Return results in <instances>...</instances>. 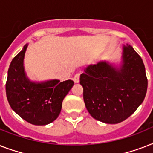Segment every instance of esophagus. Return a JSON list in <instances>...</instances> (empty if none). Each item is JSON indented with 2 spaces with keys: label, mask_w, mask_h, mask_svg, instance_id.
I'll list each match as a JSON object with an SVG mask.
<instances>
[{
  "label": "esophagus",
  "mask_w": 153,
  "mask_h": 153,
  "mask_svg": "<svg viewBox=\"0 0 153 153\" xmlns=\"http://www.w3.org/2000/svg\"><path fill=\"white\" fill-rule=\"evenodd\" d=\"M79 78H80V73H77L73 78L74 82H79Z\"/></svg>",
  "instance_id": "obj_1"
}]
</instances>
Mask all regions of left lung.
<instances>
[{"instance_id": "obj_1", "label": "left lung", "mask_w": 153, "mask_h": 153, "mask_svg": "<svg viewBox=\"0 0 153 153\" xmlns=\"http://www.w3.org/2000/svg\"><path fill=\"white\" fill-rule=\"evenodd\" d=\"M83 99L94 118L107 124L125 121L145 99L148 79L142 59L133 47L123 48V64L116 69L106 62L91 65L80 75Z\"/></svg>"}]
</instances>
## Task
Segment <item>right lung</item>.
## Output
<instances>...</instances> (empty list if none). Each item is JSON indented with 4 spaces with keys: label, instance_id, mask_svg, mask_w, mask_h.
I'll return each instance as SVG.
<instances>
[{
    "label": "right lung",
    "instance_id": "obj_1",
    "mask_svg": "<svg viewBox=\"0 0 153 153\" xmlns=\"http://www.w3.org/2000/svg\"><path fill=\"white\" fill-rule=\"evenodd\" d=\"M26 44L13 58L8 71L6 95L11 108L27 122L45 126L57 118L65 96L74 85L72 80H51L42 83L30 82L25 75L24 57Z\"/></svg>",
    "mask_w": 153,
    "mask_h": 153
}]
</instances>
